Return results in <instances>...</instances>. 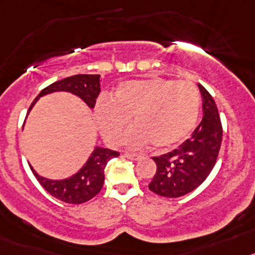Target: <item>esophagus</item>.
<instances>
[{
  "mask_svg": "<svg viewBox=\"0 0 255 255\" xmlns=\"http://www.w3.org/2000/svg\"><path fill=\"white\" fill-rule=\"evenodd\" d=\"M125 156H126V157H127V159H129V160H134V161H136V160H139V159H141V155H139V153L130 152V151H126V152H125Z\"/></svg>",
  "mask_w": 255,
  "mask_h": 255,
  "instance_id": "esophagus-1",
  "label": "esophagus"
}]
</instances>
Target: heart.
Here are the masks:
<instances>
[{
  "label": "heart",
  "instance_id": "heart-1",
  "mask_svg": "<svg viewBox=\"0 0 255 255\" xmlns=\"http://www.w3.org/2000/svg\"><path fill=\"white\" fill-rule=\"evenodd\" d=\"M201 94L193 82L152 77L130 80L117 88L114 99L102 96L95 104V119L103 137L116 143L132 117L125 134L128 146L151 142L155 148L182 142L196 126Z\"/></svg>",
  "mask_w": 255,
  "mask_h": 255
}]
</instances>
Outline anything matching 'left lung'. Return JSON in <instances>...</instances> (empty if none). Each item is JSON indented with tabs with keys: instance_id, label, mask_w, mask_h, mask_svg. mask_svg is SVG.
<instances>
[{
	"instance_id": "left-lung-1",
	"label": "left lung",
	"mask_w": 255,
	"mask_h": 255,
	"mask_svg": "<svg viewBox=\"0 0 255 255\" xmlns=\"http://www.w3.org/2000/svg\"><path fill=\"white\" fill-rule=\"evenodd\" d=\"M203 118L192 137L171 152L152 157L156 173L148 184L153 193L176 198L189 193L205 182L216 164L222 142V126L216 103L202 85Z\"/></svg>"
}]
</instances>
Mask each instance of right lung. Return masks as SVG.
I'll list each match as a JSON object with an SVG mask.
<instances>
[{
  "mask_svg": "<svg viewBox=\"0 0 255 255\" xmlns=\"http://www.w3.org/2000/svg\"><path fill=\"white\" fill-rule=\"evenodd\" d=\"M56 91H67V93L79 96L80 99L88 104L89 108L93 109L95 107L96 98L100 93V75H75V76L66 77V79L50 84L49 86L43 89L35 100L31 103L27 114L40 96L56 93ZM118 156L119 152L117 151L96 146L84 166L75 175L67 179H62V180L43 178L34 170L31 165L29 166L35 175L36 180L50 196L66 203L80 205V203L90 201L102 190L103 184H104L105 166L109 160Z\"/></svg>",
  "mask_w": 255,
  "mask_h": 255,
  "instance_id": "add662e5",
  "label": "right lung"
}]
</instances>
